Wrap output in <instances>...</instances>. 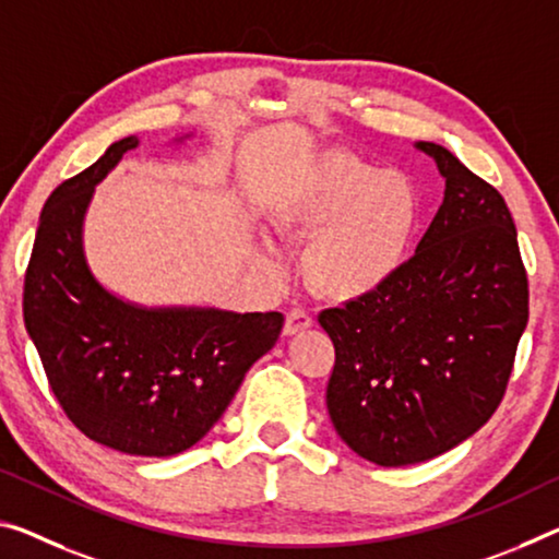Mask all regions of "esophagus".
<instances>
[{"label":"esophagus","instance_id":"esophagus-1","mask_svg":"<svg viewBox=\"0 0 559 559\" xmlns=\"http://www.w3.org/2000/svg\"><path fill=\"white\" fill-rule=\"evenodd\" d=\"M307 328H312V317H309L305 309H299V307H295V309H289L287 312V317H285V334H299V332H305Z\"/></svg>","mask_w":559,"mask_h":559}]
</instances>
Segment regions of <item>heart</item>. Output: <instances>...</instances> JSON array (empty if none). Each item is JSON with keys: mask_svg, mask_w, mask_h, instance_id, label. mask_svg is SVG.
Returning <instances> with one entry per match:
<instances>
[{"mask_svg": "<svg viewBox=\"0 0 559 559\" xmlns=\"http://www.w3.org/2000/svg\"><path fill=\"white\" fill-rule=\"evenodd\" d=\"M267 219L282 239L309 237L302 277L314 295L352 302L382 289L402 267L419 197L402 171L328 152L274 194ZM260 264L272 270L267 252Z\"/></svg>", "mask_w": 559, "mask_h": 559, "instance_id": "b5f03b06", "label": "heart"}]
</instances>
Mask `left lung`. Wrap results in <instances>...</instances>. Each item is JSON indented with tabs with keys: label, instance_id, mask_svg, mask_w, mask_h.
I'll use <instances>...</instances> for the list:
<instances>
[{
	"label": "left lung",
	"instance_id": "1",
	"mask_svg": "<svg viewBox=\"0 0 559 559\" xmlns=\"http://www.w3.org/2000/svg\"><path fill=\"white\" fill-rule=\"evenodd\" d=\"M417 150L444 177V200L417 252L382 289L317 317L334 345L332 425L380 467L432 460L495 415L530 317L502 194L442 144Z\"/></svg>",
	"mask_w": 559,
	"mask_h": 559
}]
</instances>
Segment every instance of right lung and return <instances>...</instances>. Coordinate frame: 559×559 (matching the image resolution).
<instances>
[{
	"label": "right lung",
	"instance_id": "1",
	"mask_svg": "<svg viewBox=\"0 0 559 559\" xmlns=\"http://www.w3.org/2000/svg\"><path fill=\"white\" fill-rule=\"evenodd\" d=\"M140 140L124 136L49 194L24 274V328L64 415L90 440L140 457L190 450L277 342L280 312L136 307L84 260L92 192Z\"/></svg>",
	"mask_w": 559,
	"mask_h": 559
}]
</instances>
